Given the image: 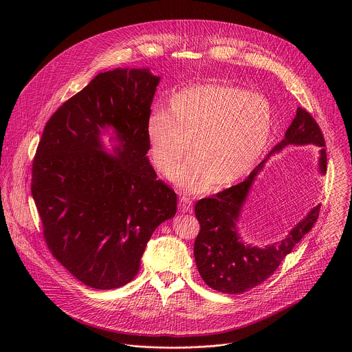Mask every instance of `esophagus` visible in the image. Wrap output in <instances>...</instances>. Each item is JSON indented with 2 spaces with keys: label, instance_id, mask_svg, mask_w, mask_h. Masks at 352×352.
<instances>
[{
  "label": "esophagus",
  "instance_id": "esophagus-1",
  "mask_svg": "<svg viewBox=\"0 0 352 352\" xmlns=\"http://www.w3.org/2000/svg\"><path fill=\"white\" fill-rule=\"evenodd\" d=\"M179 208L182 212H190L192 211V201L187 197H180L179 199Z\"/></svg>",
  "mask_w": 352,
  "mask_h": 352
}]
</instances>
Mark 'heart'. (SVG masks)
Segmentation results:
<instances>
[{"label": "heart", "instance_id": "1", "mask_svg": "<svg viewBox=\"0 0 352 352\" xmlns=\"http://www.w3.org/2000/svg\"><path fill=\"white\" fill-rule=\"evenodd\" d=\"M274 124L268 100L245 89L201 84L184 88L169 109L154 111L148 137L157 169L170 177L190 151L194 155L176 173L190 192L228 187L251 173L267 149Z\"/></svg>", "mask_w": 352, "mask_h": 352}]
</instances>
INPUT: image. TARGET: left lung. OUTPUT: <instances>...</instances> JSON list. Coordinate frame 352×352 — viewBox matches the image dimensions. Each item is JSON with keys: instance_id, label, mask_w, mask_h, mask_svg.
Returning a JSON list of instances; mask_svg holds the SVG:
<instances>
[{"instance_id": "8db88e82", "label": "left lung", "mask_w": 352, "mask_h": 352, "mask_svg": "<svg viewBox=\"0 0 352 352\" xmlns=\"http://www.w3.org/2000/svg\"><path fill=\"white\" fill-rule=\"evenodd\" d=\"M292 145H316L321 148L320 169L321 173H325L327 151L324 149V135L314 118L301 107L297 108L296 118L286 130L285 138L270 154ZM265 161L267 158L252 170L244 182L195 204V215L199 221L201 232L195 240L194 256L201 279L217 292L241 294L263 283L275 272L302 237L310 232L318 218L320 204L313 207L282 241L264 248L243 243L237 232V222L253 180Z\"/></svg>"}]
</instances>
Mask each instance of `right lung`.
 <instances>
[{
  "instance_id": "1",
  "label": "right lung",
  "mask_w": 352,
  "mask_h": 352,
  "mask_svg": "<svg viewBox=\"0 0 352 352\" xmlns=\"http://www.w3.org/2000/svg\"><path fill=\"white\" fill-rule=\"evenodd\" d=\"M158 82L149 69L98 74L51 115L34 157L31 192L46 244L92 289L131 282L153 232L176 214L175 191L146 157ZM109 126L120 142L112 155L100 141Z\"/></svg>"
}]
</instances>
